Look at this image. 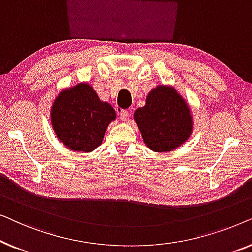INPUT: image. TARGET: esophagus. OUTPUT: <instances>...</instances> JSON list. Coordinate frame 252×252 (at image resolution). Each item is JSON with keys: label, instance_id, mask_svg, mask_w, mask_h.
Listing matches in <instances>:
<instances>
[{"label": "esophagus", "instance_id": "34e87169", "mask_svg": "<svg viewBox=\"0 0 252 252\" xmlns=\"http://www.w3.org/2000/svg\"><path fill=\"white\" fill-rule=\"evenodd\" d=\"M118 113H119L120 119H122L123 122H127V119H128V117H129V113L127 110H119Z\"/></svg>", "mask_w": 252, "mask_h": 252}]
</instances>
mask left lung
<instances>
[{"instance_id":"obj_1","label":"left lung","mask_w":252,"mask_h":252,"mask_svg":"<svg viewBox=\"0 0 252 252\" xmlns=\"http://www.w3.org/2000/svg\"><path fill=\"white\" fill-rule=\"evenodd\" d=\"M143 142L156 153H168L187 142L194 129L190 106L170 85L148 93L146 105L134 112Z\"/></svg>"}]
</instances>
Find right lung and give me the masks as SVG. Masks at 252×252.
<instances>
[{
    "mask_svg": "<svg viewBox=\"0 0 252 252\" xmlns=\"http://www.w3.org/2000/svg\"><path fill=\"white\" fill-rule=\"evenodd\" d=\"M116 117L115 109L101 101L94 88L85 82L60 92L50 108L51 126L58 140L78 153H92L101 146Z\"/></svg>",
    "mask_w": 252,
    "mask_h": 252,
    "instance_id": "obj_1",
    "label": "right lung"
}]
</instances>
